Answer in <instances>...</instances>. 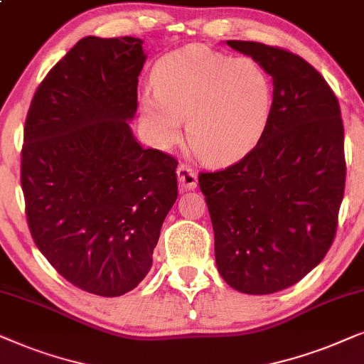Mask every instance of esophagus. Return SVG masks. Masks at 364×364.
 Returning <instances> with one entry per match:
<instances>
[{
	"instance_id": "esophagus-1",
	"label": "esophagus",
	"mask_w": 364,
	"mask_h": 364,
	"mask_svg": "<svg viewBox=\"0 0 364 364\" xmlns=\"http://www.w3.org/2000/svg\"><path fill=\"white\" fill-rule=\"evenodd\" d=\"M176 173H178V183L179 186H181V190H195L198 186V176L195 169L186 166V164H181Z\"/></svg>"
}]
</instances>
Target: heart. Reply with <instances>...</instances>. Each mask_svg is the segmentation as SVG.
Wrapping results in <instances>:
<instances>
[{"mask_svg":"<svg viewBox=\"0 0 364 364\" xmlns=\"http://www.w3.org/2000/svg\"><path fill=\"white\" fill-rule=\"evenodd\" d=\"M154 91H143L141 116L161 144L181 138L211 164L245 158L263 136L271 116L269 76L251 58H230L203 46L164 56L153 71Z\"/></svg>","mask_w":364,"mask_h":364,"instance_id":"heart-1","label":"heart"}]
</instances>
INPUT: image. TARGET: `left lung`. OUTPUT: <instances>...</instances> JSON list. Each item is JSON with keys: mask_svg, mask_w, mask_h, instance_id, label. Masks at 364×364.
<instances>
[{"mask_svg": "<svg viewBox=\"0 0 364 364\" xmlns=\"http://www.w3.org/2000/svg\"><path fill=\"white\" fill-rule=\"evenodd\" d=\"M273 77L258 144L221 171L201 173L221 278L246 294L293 287L321 263L338 228L346 181L345 128L324 77L294 53L226 41Z\"/></svg>", "mask_w": 364, "mask_h": 364, "instance_id": "left-lung-1", "label": "left lung"}]
</instances>
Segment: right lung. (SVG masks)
I'll return each instance as SVG.
<instances>
[{
  "label": "right lung",
  "mask_w": 364,
  "mask_h": 364,
  "mask_svg": "<svg viewBox=\"0 0 364 364\" xmlns=\"http://www.w3.org/2000/svg\"><path fill=\"white\" fill-rule=\"evenodd\" d=\"M146 55L139 38L80 40L48 73L24 124L21 188L38 250L98 296L141 283L178 198V161L129 128Z\"/></svg>",
  "instance_id": "add662e5"
}]
</instances>
